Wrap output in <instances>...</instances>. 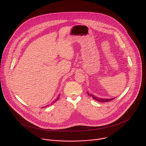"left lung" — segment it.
Masks as SVG:
<instances>
[{
	"label": "left lung",
	"mask_w": 146,
	"mask_h": 146,
	"mask_svg": "<svg viewBox=\"0 0 146 146\" xmlns=\"http://www.w3.org/2000/svg\"><path fill=\"white\" fill-rule=\"evenodd\" d=\"M87 92L88 95L89 96H92L94 99H95V100H97L98 102H108L113 100V99H114L115 98H111V99H101V98H99L93 95L92 94H90L88 92Z\"/></svg>",
	"instance_id": "obj_1"
}]
</instances>
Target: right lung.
<instances>
[{
	"label": "right lung",
	"mask_w": 146,
	"mask_h": 146,
	"mask_svg": "<svg viewBox=\"0 0 146 146\" xmlns=\"http://www.w3.org/2000/svg\"><path fill=\"white\" fill-rule=\"evenodd\" d=\"M59 96H60V94H59V96H58L56 98V99H55V101H54V102H53L52 103H54V102H56V101H57V100L59 99ZM45 107H46V106H45ZM43 108H44V107H43Z\"/></svg>",
	"instance_id": "obj_1"
}]
</instances>
